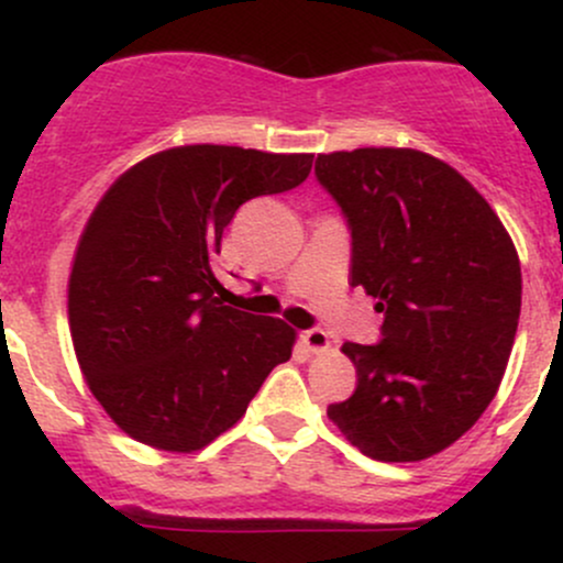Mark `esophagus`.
Returning <instances> with one entry per match:
<instances>
[{
	"label": "esophagus",
	"instance_id": "34e87169",
	"mask_svg": "<svg viewBox=\"0 0 563 563\" xmlns=\"http://www.w3.org/2000/svg\"><path fill=\"white\" fill-rule=\"evenodd\" d=\"M301 344L307 346V352L322 354L331 349V335L322 331V328H309V331L301 333Z\"/></svg>",
	"mask_w": 563,
	"mask_h": 563
}]
</instances>
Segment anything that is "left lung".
<instances>
[{"label":"left lung","mask_w":563,"mask_h":563,"mask_svg":"<svg viewBox=\"0 0 563 563\" xmlns=\"http://www.w3.org/2000/svg\"><path fill=\"white\" fill-rule=\"evenodd\" d=\"M352 235L349 283L384 312L378 344L341 352L357 389L328 418L363 455L423 461L493 402L521 312L514 241L468 179L410 147L318 156Z\"/></svg>","instance_id":"obj_1"}]
</instances>
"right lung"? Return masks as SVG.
<instances>
[{"instance_id": "right-lung-1", "label": "right lung", "mask_w": 563, "mask_h": 563, "mask_svg": "<svg viewBox=\"0 0 563 563\" xmlns=\"http://www.w3.org/2000/svg\"><path fill=\"white\" fill-rule=\"evenodd\" d=\"M312 158L172 147L97 203L68 280L70 339L95 399L132 439L206 448L290 360L294 328L224 303L217 254L245 200L294 190Z\"/></svg>"}]
</instances>
